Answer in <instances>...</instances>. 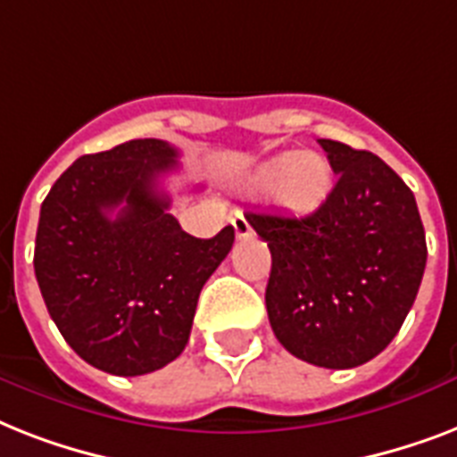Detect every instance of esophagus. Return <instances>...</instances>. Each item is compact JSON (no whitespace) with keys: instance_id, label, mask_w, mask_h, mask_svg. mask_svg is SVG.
<instances>
[{"instance_id":"1","label":"esophagus","mask_w":457,"mask_h":457,"mask_svg":"<svg viewBox=\"0 0 457 457\" xmlns=\"http://www.w3.org/2000/svg\"><path fill=\"white\" fill-rule=\"evenodd\" d=\"M232 228H235V235L239 237V239H244V237H251V232H253L249 225V220H246L244 215H235V218H232Z\"/></svg>"}]
</instances>
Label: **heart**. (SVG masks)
<instances>
[{
	"instance_id": "1",
	"label": "heart",
	"mask_w": 457,
	"mask_h": 457,
	"mask_svg": "<svg viewBox=\"0 0 457 457\" xmlns=\"http://www.w3.org/2000/svg\"><path fill=\"white\" fill-rule=\"evenodd\" d=\"M256 187H279V199L287 206L305 211L325 199L332 187V170L318 154H282L256 172Z\"/></svg>"
}]
</instances>
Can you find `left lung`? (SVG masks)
Masks as SVG:
<instances>
[{
	"mask_svg": "<svg viewBox=\"0 0 457 457\" xmlns=\"http://www.w3.org/2000/svg\"><path fill=\"white\" fill-rule=\"evenodd\" d=\"M337 185L305 215L249 211L272 256L265 289L278 341L301 361L358 368L396 337L427 265L425 228L382 158L320 139Z\"/></svg>",
	"mask_w": 457,
	"mask_h": 457,
	"instance_id": "obj_1",
	"label": "left lung"
}]
</instances>
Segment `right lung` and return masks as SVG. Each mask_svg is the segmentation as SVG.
I'll return each instance as SVG.
<instances>
[{"label": "right lung", "instance_id": "right-lung-1", "mask_svg": "<svg viewBox=\"0 0 457 457\" xmlns=\"http://www.w3.org/2000/svg\"><path fill=\"white\" fill-rule=\"evenodd\" d=\"M178 168L163 139L80 156L46 194L35 278L68 346L92 368L137 377L185 351L196 301L235 242L196 239L168 213L158 179Z\"/></svg>", "mask_w": 457, "mask_h": 457}]
</instances>
